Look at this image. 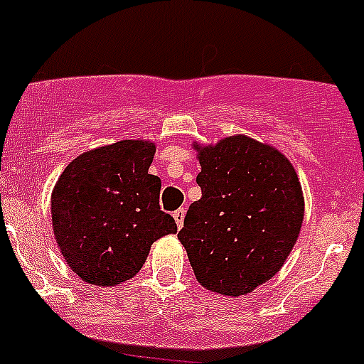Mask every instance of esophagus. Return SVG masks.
Here are the masks:
<instances>
[{"instance_id": "1", "label": "esophagus", "mask_w": 364, "mask_h": 364, "mask_svg": "<svg viewBox=\"0 0 364 364\" xmlns=\"http://www.w3.org/2000/svg\"><path fill=\"white\" fill-rule=\"evenodd\" d=\"M173 217H175V222H176V228H182L184 226V217H186V210L184 208H178V210L175 211V213H173Z\"/></svg>"}]
</instances>
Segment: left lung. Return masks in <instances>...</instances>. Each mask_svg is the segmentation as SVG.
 <instances>
[{"instance_id":"1","label":"left lung","mask_w":364,"mask_h":364,"mask_svg":"<svg viewBox=\"0 0 364 364\" xmlns=\"http://www.w3.org/2000/svg\"><path fill=\"white\" fill-rule=\"evenodd\" d=\"M195 149L202 198L189 205L178 240L204 288L250 294L282 268L297 242L301 182L284 154L244 134Z\"/></svg>"}]
</instances>
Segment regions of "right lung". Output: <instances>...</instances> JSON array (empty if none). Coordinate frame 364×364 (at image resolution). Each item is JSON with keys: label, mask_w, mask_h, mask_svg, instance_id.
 <instances>
[{"label": "right lung", "mask_w": 364, "mask_h": 364, "mask_svg": "<svg viewBox=\"0 0 364 364\" xmlns=\"http://www.w3.org/2000/svg\"><path fill=\"white\" fill-rule=\"evenodd\" d=\"M154 144L122 140L80 154L50 197L56 242L82 281L114 286L140 272L160 237L175 233L160 210L159 176L149 175Z\"/></svg>", "instance_id": "add662e5"}]
</instances>
